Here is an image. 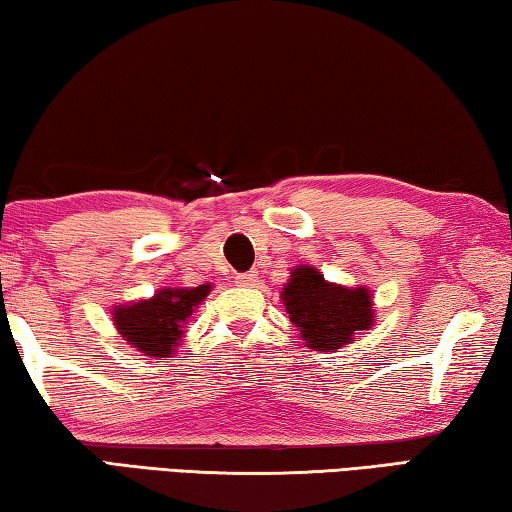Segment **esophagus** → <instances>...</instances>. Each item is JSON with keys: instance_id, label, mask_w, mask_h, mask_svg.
<instances>
[{"instance_id": "obj_1", "label": "esophagus", "mask_w": 512, "mask_h": 512, "mask_svg": "<svg viewBox=\"0 0 512 512\" xmlns=\"http://www.w3.org/2000/svg\"><path fill=\"white\" fill-rule=\"evenodd\" d=\"M236 283H238V286H247V288L256 286V283H258V274H256V272L238 274V276H236Z\"/></svg>"}]
</instances>
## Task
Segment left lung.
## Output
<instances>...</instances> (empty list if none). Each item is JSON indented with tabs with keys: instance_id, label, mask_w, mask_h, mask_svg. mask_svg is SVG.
I'll return each instance as SVG.
<instances>
[{
	"instance_id": "obj_1",
	"label": "left lung",
	"mask_w": 512,
	"mask_h": 512,
	"mask_svg": "<svg viewBox=\"0 0 512 512\" xmlns=\"http://www.w3.org/2000/svg\"><path fill=\"white\" fill-rule=\"evenodd\" d=\"M283 301L292 324L315 351L340 349L356 331L372 326V299L365 288L326 283L315 267H297L283 288Z\"/></svg>"
}]
</instances>
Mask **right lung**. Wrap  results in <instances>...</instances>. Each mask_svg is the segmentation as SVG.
<instances>
[{
  "instance_id": "obj_1",
  "label": "right lung",
  "mask_w": 512,
  "mask_h": 512,
  "mask_svg": "<svg viewBox=\"0 0 512 512\" xmlns=\"http://www.w3.org/2000/svg\"><path fill=\"white\" fill-rule=\"evenodd\" d=\"M208 292V283L190 290H158L154 299L115 308L113 320L122 338L142 354L165 358L177 347L183 324Z\"/></svg>"
}]
</instances>
